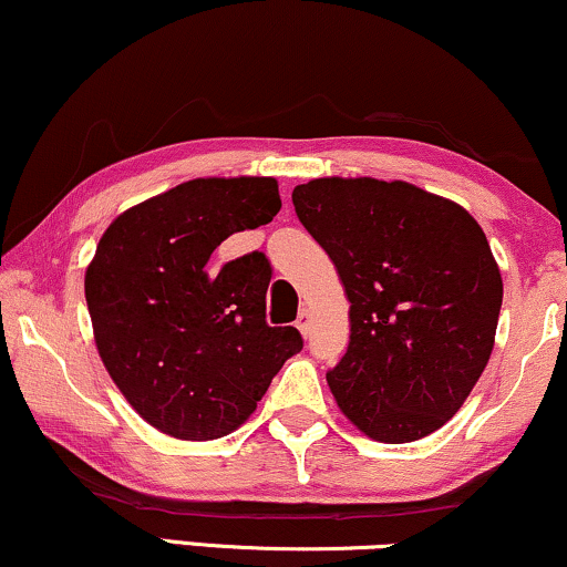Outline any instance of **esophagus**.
Wrapping results in <instances>:
<instances>
[{
	"mask_svg": "<svg viewBox=\"0 0 567 567\" xmlns=\"http://www.w3.org/2000/svg\"><path fill=\"white\" fill-rule=\"evenodd\" d=\"M297 328L301 330V336L310 333V312H307V310H301V312H299V318H297Z\"/></svg>",
	"mask_w": 567,
	"mask_h": 567,
	"instance_id": "34e87169",
	"label": "esophagus"
}]
</instances>
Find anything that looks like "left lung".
<instances>
[{
	"instance_id": "left-lung-1",
	"label": "left lung",
	"mask_w": 567,
	"mask_h": 567,
	"mask_svg": "<svg viewBox=\"0 0 567 567\" xmlns=\"http://www.w3.org/2000/svg\"><path fill=\"white\" fill-rule=\"evenodd\" d=\"M293 210L347 286L351 338L328 370L338 406L380 443L443 427L487 367L503 278L480 224L409 182L312 179Z\"/></svg>"
}]
</instances>
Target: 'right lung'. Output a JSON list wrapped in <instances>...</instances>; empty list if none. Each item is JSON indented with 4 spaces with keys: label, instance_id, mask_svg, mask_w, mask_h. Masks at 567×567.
Segmentation results:
<instances>
[{
    "label": "right lung",
    "instance_id": "right-lung-1",
    "mask_svg": "<svg viewBox=\"0 0 567 567\" xmlns=\"http://www.w3.org/2000/svg\"><path fill=\"white\" fill-rule=\"evenodd\" d=\"M281 210L276 179H193L109 226L85 274L95 347L145 422L179 440H216L252 414L284 362L305 347L270 328L262 252L210 266L231 234Z\"/></svg>",
    "mask_w": 567,
    "mask_h": 567
}]
</instances>
